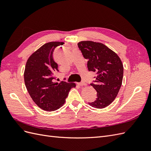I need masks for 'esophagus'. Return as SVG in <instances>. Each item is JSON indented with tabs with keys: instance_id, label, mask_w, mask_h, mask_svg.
Here are the masks:
<instances>
[{
	"instance_id": "esophagus-1",
	"label": "esophagus",
	"mask_w": 151,
	"mask_h": 151,
	"mask_svg": "<svg viewBox=\"0 0 151 151\" xmlns=\"http://www.w3.org/2000/svg\"><path fill=\"white\" fill-rule=\"evenodd\" d=\"M77 84L79 86H85L86 85V83H77Z\"/></svg>"
}]
</instances>
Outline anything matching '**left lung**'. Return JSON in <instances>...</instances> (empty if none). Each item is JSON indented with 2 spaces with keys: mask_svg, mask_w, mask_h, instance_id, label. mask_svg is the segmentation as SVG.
I'll return each instance as SVG.
<instances>
[{
  "mask_svg": "<svg viewBox=\"0 0 151 151\" xmlns=\"http://www.w3.org/2000/svg\"><path fill=\"white\" fill-rule=\"evenodd\" d=\"M77 45L88 60L89 71L97 74L95 83L91 84L97 91V98L88 104L96 108L106 107L116 98L122 84L123 66L121 59L101 43L82 41Z\"/></svg>",
  "mask_w": 151,
  "mask_h": 151,
  "instance_id": "left-lung-1",
  "label": "left lung"
}]
</instances>
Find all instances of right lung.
<instances>
[{
    "mask_svg": "<svg viewBox=\"0 0 151 151\" xmlns=\"http://www.w3.org/2000/svg\"><path fill=\"white\" fill-rule=\"evenodd\" d=\"M63 44L52 42L44 44L31 55L26 62L24 72L26 88L37 106L52 111L62 107L70 90L76 87L74 83L54 82L55 74L58 71L53 52Z\"/></svg>",
    "mask_w": 151,
    "mask_h": 151,
    "instance_id": "1",
    "label": "right lung"
}]
</instances>
